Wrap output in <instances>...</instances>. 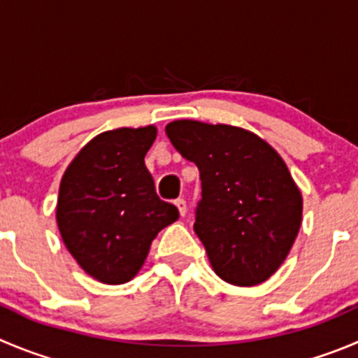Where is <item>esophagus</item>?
Segmentation results:
<instances>
[{"label":"esophagus","instance_id":"1","mask_svg":"<svg viewBox=\"0 0 358 358\" xmlns=\"http://www.w3.org/2000/svg\"><path fill=\"white\" fill-rule=\"evenodd\" d=\"M176 207H177V210H179V214H181V216H185V214H186V200L185 199H177L176 200Z\"/></svg>","mask_w":358,"mask_h":358}]
</instances>
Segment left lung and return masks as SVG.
Here are the masks:
<instances>
[{
    "mask_svg": "<svg viewBox=\"0 0 358 358\" xmlns=\"http://www.w3.org/2000/svg\"><path fill=\"white\" fill-rule=\"evenodd\" d=\"M182 158L199 166L195 228L214 272L237 287L267 281L290 253L302 195L283 158L251 131L181 119L165 128Z\"/></svg>",
    "mask_w": 358,
    "mask_h": 358,
    "instance_id": "8db88e82",
    "label": "left lung"
}]
</instances>
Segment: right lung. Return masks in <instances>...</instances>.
I'll use <instances>...</instances> for the list:
<instances>
[{
	"mask_svg": "<svg viewBox=\"0 0 358 358\" xmlns=\"http://www.w3.org/2000/svg\"><path fill=\"white\" fill-rule=\"evenodd\" d=\"M155 126L117 128L87 142L59 185L56 220L77 264L105 285L135 278L162 228L179 217L163 202L144 158Z\"/></svg>",
	"mask_w": 358,
	"mask_h": 358,
	"instance_id": "obj_1",
	"label": "right lung"
}]
</instances>
